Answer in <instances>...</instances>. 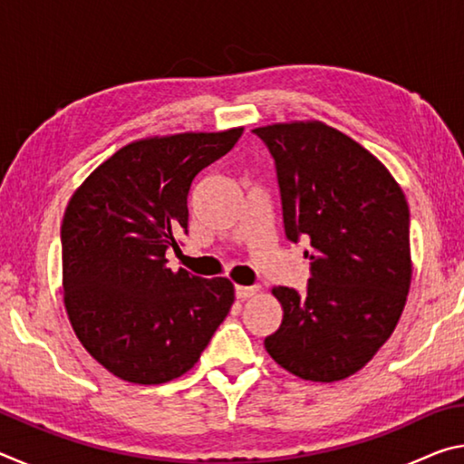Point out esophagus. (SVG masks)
<instances>
[{"mask_svg":"<svg viewBox=\"0 0 464 464\" xmlns=\"http://www.w3.org/2000/svg\"><path fill=\"white\" fill-rule=\"evenodd\" d=\"M260 286H235V296L239 298V301H246V298L254 296Z\"/></svg>","mask_w":464,"mask_h":464,"instance_id":"34e87169","label":"esophagus"}]
</instances>
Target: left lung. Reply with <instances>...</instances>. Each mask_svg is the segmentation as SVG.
Returning a JSON list of instances; mask_svg holds the SVG:
<instances>
[{"instance_id": "left-lung-1", "label": "left lung", "mask_w": 464, "mask_h": 464, "mask_svg": "<svg viewBox=\"0 0 464 464\" xmlns=\"http://www.w3.org/2000/svg\"><path fill=\"white\" fill-rule=\"evenodd\" d=\"M276 166L286 237L304 239L311 278L276 286L268 354L304 381L358 372L389 340L411 285L410 207L389 169L324 122L254 129Z\"/></svg>"}]
</instances>
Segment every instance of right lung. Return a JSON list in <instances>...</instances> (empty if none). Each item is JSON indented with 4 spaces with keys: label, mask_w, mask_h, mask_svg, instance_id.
<instances>
[{
    "label": "right lung",
    "mask_w": 464,
    "mask_h": 464,
    "mask_svg": "<svg viewBox=\"0 0 464 464\" xmlns=\"http://www.w3.org/2000/svg\"><path fill=\"white\" fill-rule=\"evenodd\" d=\"M243 129L135 140L77 188L61 225L63 293L83 348L122 381L161 384L198 362L235 301L227 278L171 272L192 179Z\"/></svg>",
    "instance_id": "add662e5"
}]
</instances>
